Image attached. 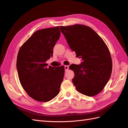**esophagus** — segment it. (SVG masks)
Returning a JSON list of instances; mask_svg holds the SVG:
<instances>
[{"mask_svg":"<svg viewBox=\"0 0 128 128\" xmlns=\"http://www.w3.org/2000/svg\"><path fill=\"white\" fill-rule=\"evenodd\" d=\"M69 68V67L68 66H64V70L65 71H67L68 69Z\"/></svg>","mask_w":128,"mask_h":128,"instance_id":"obj_1","label":"esophagus"}]
</instances>
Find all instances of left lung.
<instances>
[{
  "label": "left lung",
  "mask_w": 128,
  "mask_h": 128,
  "mask_svg": "<svg viewBox=\"0 0 128 128\" xmlns=\"http://www.w3.org/2000/svg\"><path fill=\"white\" fill-rule=\"evenodd\" d=\"M60 28L69 47L77 57L82 59L80 64L69 66L75 74L72 81L76 90L88 96L98 94L109 80L112 70V58L107 45L96 32L86 26Z\"/></svg>",
  "instance_id": "obj_1"
}]
</instances>
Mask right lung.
I'll use <instances>...</instances> for the list:
<instances>
[{
	"label": "right lung",
	"instance_id": "right-lung-1",
	"mask_svg": "<svg viewBox=\"0 0 128 128\" xmlns=\"http://www.w3.org/2000/svg\"><path fill=\"white\" fill-rule=\"evenodd\" d=\"M60 36L59 26L39 30L19 50L16 61L19 80L27 94L37 101H50L59 93L64 66L48 67L46 62L53 56Z\"/></svg>",
	"mask_w": 128,
	"mask_h": 128
}]
</instances>
